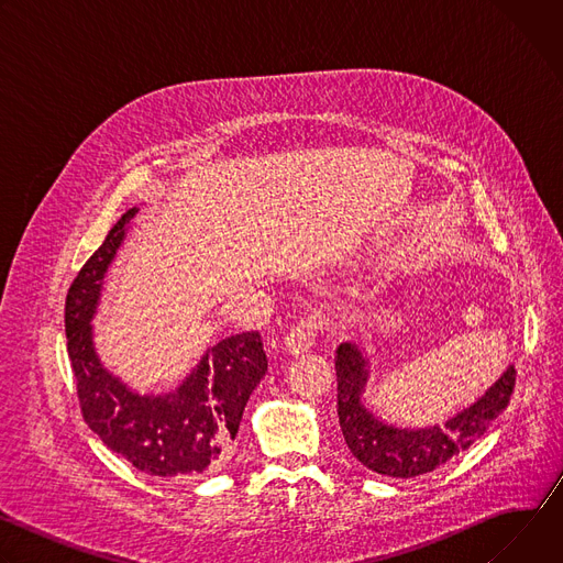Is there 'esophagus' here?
Segmentation results:
<instances>
[{
  "label": "esophagus",
  "instance_id": "1",
  "mask_svg": "<svg viewBox=\"0 0 563 563\" xmlns=\"http://www.w3.org/2000/svg\"><path fill=\"white\" fill-rule=\"evenodd\" d=\"M323 328H325V323H323V318H320V316L300 318L298 323L285 336V350L291 352V354L307 352L316 343L320 332H323Z\"/></svg>",
  "mask_w": 563,
  "mask_h": 563
}]
</instances>
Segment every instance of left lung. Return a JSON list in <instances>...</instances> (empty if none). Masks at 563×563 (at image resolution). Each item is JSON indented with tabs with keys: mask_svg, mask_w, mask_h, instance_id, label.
<instances>
[{
	"mask_svg": "<svg viewBox=\"0 0 563 563\" xmlns=\"http://www.w3.org/2000/svg\"><path fill=\"white\" fill-rule=\"evenodd\" d=\"M515 378V367H508L474 406L441 428L398 430L363 408L361 394L367 383V361L354 343H343L336 350L339 423L350 452L372 472L394 478L419 476L448 463L484 437L490 423L506 410Z\"/></svg>",
	"mask_w": 563,
	"mask_h": 563,
	"instance_id": "1",
	"label": "left lung"
}]
</instances>
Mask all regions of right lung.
I'll list each match as a JSON object with an SVG mask.
<instances>
[{
  "label": "right lung",
  "instance_id": "add662e5",
  "mask_svg": "<svg viewBox=\"0 0 563 563\" xmlns=\"http://www.w3.org/2000/svg\"><path fill=\"white\" fill-rule=\"evenodd\" d=\"M133 216L135 209H129L113 224L66 294V347L79 410L102 443L140 472L198 476L216 470L227 456L250 394L267 372V354L258 332L233 334L213 345L167 396H140L100 365L89 323L107 267Z\"/></svg>",
  "mask_w": 563,
  "mask_h": 563
}]
</instances>
